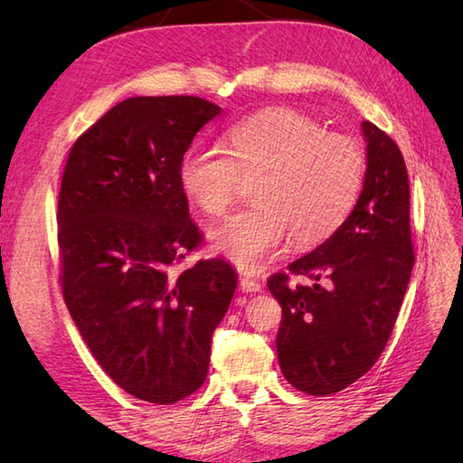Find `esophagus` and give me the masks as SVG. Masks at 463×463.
Wrapping results in <instances>:
<instances>
[{
  "mask_svg": "<svg viewBox=\"0 0 463 463\" xmlns=\"http://www.w3.org/2000/svg\"><path fill=\"white\" fill-rule=\"evenodd\" d=\"M241 288L244 292H259L262 288V282L257 280L254 277H250V274H242V277H241Z\"/></svg>",
  "mask_w": 463,
  "mask_h": 463,
  "instance_id": "esophagus-1",
  "label": "esophagus"
}]
</instances>
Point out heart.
Returning <instances> with one entry per match:
<instances>
[{"label": "heart", "mask_w": 463, "mask_h": 463, "mask_svg": "<svg viewBox=\"0 0 463 463\" xmlns=\"http://www.w3.org/2000/svg\"><path fill=\"white\" fill-rule=\"evenodd\" d=\"M179 179L184 194L209 216L231 209L252 181V206L213 231V247L242 270H259L288 237L317 244L346 221L364 179V155L348 135L294 109H267L226 131V151L191 146Z\"/></svg>", "instance_id": "heart-1"}]
</instances>
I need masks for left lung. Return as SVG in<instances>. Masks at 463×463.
<instances>
[{"instance_id":"obj_1","label":"left lung","mask_w":463,"mask_h":463,"mask_svg":"<svg viewBox=\"0 0 463 463\" xmlns=\"http://www.w3.org/2000/svg\"><path fill=\"white\" fill-rule=\"evenodd\" d=\"M362 131L368 169L354 211L328 241L267 282L282 307L280 370L312 396L336 394L376 364L416 260L404 155L373 123L362 121Z\"/></svg>"}]
</instances>
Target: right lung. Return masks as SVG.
I'll use <instances>...</instances> for the list:
<instances>
[{
	"label": "right lung",
	"instance_id": "obj_1",
	"mask_svg": "<svg viewBox=\"0 0 463 463\" xmlns=\"http://www.w3.org/2000/svg\"><path fill=\"white\" fill-rule=\"evenodd\" d=\"M219 113L193 95L131 97L73 143L61 176L63 300L107 376L151 404L203 386L213 332L237 288L224 259L173 272L204 241L179 166Z\"/></svg>",
	"mask_w": 463,
	"mask_h": 463
}]
</instances>
